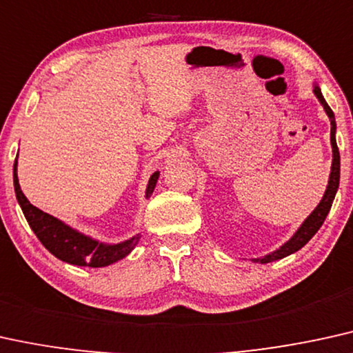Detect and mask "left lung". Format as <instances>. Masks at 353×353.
<instances>
[{"label":"left lung","mask_w":353,"mask_h":353,"mask_svg":"<svg viewBox=\"0 0 353 353\" xmlns=\"http://www.w3.org/2000/svg\"><path fill=\"white\" fill-rule=\"evenodd\" d=\"M314 94L319 99L321 104H323L329 120H331L332 168H331V176H329L327 189H325L324 197L319 202L318 207H316L313 210V213H311V215L306 218L305 223H303L300 228H298L296 233L292 236V239L287 241V243H285L282 248L276 249L275 252L269 254V256H265L262 259H256V261L261 262V264H267V262L276 261V259L287 257V256H290V254L300 251V249L305 246L307 241H310L316 233H318V230L321 228V226H323L325 216H327L329 210H331V207H332L334 197H336V192L339 189V179H341V154H339V148H337V143H336V119H334L332 109L327 105V102L324 101L323 92H321V89L318 86H314Z\"/></svg>","instance_id":"1"}]
</instances>
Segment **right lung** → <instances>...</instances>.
I'll list each match as a JSON object with an SVG mask.
<instances>
[{
    "label": "right lung",
    "mask_w": 353,
    "mask_h": 353,
    "mask_svg": "<svg viewBox=\"0 0 353 353\" xmlns=\"http://www.w3.org/2000/svg\"><path fill=\"white\" fill-rule=\"evenodd\" d=\"M12 176H14L16 199L21 205L22 213H24L29 226L32 228L40 243L46 246V249H48L60 261L68 262V264L73 265L105 267L128 256L132 249L137 246L138 241H140V234H137L132 239L123 241L120 244H102L99 241L89 238V236L78 233L77 230L70 228L63 221L57 220L55 216L48 215V213L34 207L26 199V195L21 190L19 179H17V159L14 161ZM158 177L159 172H154L150 177L148 187H146V199L153 194Z\"/></svg>",
    "instance_id": "1"
}]
</instances>
